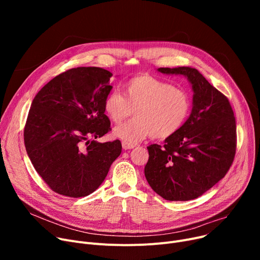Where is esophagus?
I'll use <instances>...</instances> for the list:
<instances>
[{"instance_id": "obj_1", "label": "esophagus", "mask_w": 260, "mask_h": 260, "mask_svg": "<svg viewBox=\"0 0 260 260\" xmlns=\"http://www.w3.org/2000/svg\"><path fill=\"white\" fill-rule=\"evenodd\" d=\"M136 145L135 144H131V143H127V142H122V147L123 149H132L134 148Z\"/></svg>"}]
</instances>
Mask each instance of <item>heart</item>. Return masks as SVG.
I'll list each match as a JSON object with an SVG mask.
<instances>
[{
  "instance_id": "b5f03b06",
  "label": "heart",
  "mask_w": 260,
  "mask_h": 260,
  "mask_svg": "<svg viewBox=\"0 0 260 260\" xmlns=\"http://www.w3.org/2000/svg\"><path fill=\"white\" fill-rule=\"evenodd\" d=\"M124 97L117 91L109 92L103 102V111L115 124L132 116L135 119L117 126L116 137L127 143L139 142L149 136L168 139L178 132L190 112L189 94L167 81L149 75L129 79L123 86Z\"/></svg>"
}]
</instances>
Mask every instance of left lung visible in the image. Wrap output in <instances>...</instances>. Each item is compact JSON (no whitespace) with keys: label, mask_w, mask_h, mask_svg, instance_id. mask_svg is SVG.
<instances>
[{"label":"left lung","mask_w":260,"mask_h":260,"mask_svg":"<svg viewBox=\"0 0 260 260\" xmlns=\"http://www.w3.org/2000/svg\"><path fill=\"white\" fill-rule=\"evenodd\" d=\"M158 72L182 75L194 91L193 108L183 126L163 146H147L145 178L170 201L192 200L220 181L236 154V120L225 95L196 68L161 67Z\"/></svg>","instance_id":"8db88e82"}]
</instances>
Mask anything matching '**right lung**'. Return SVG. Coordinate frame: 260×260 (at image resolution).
<instances>
[{
  "mask_svg": "<svg viewBox=\"0 0 260 260\" xmlns=\"http://www.w3.org/2000/svg\"><path fill=\"white\" fill-rule=\"evenodd\" d=\"M112 76L101 67L72 68L36 94L24 143L35 170L53 192L73 198L91 194L121 154L120 140H94L111 131L103 102L113 88Z\"/></svg>",
  "mask_w": 260,
  "mask_h": 260,
  "instance_id": "add662e5",
  "label": "right lung"
}]
</instances>
